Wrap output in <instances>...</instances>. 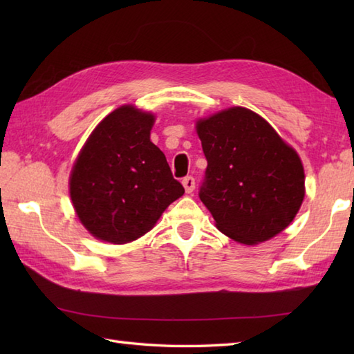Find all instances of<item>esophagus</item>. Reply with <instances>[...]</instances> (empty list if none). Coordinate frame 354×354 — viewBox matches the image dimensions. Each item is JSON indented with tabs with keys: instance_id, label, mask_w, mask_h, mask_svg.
I'll list each match as a JSON object with an SVG mask.
<instances>
[{
	"instance_id": "obj_1",
	"label": "esophagus",
	"mask_w": 354,
	"mask_h": 354,
	"mask_svg": "<svg viewBox=\"0 0 354 354\" xmlns=\"http://www.w3.org/2000/svg\"><path fill=\"white\" fill-rule=\"evenodd\" d=\"M183 185H184V189H185V192L187 193H192L193 190H194V178L193 176H185L184 179H183Z\"/></svg>"
}]
</instances>
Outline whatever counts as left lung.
Returning a JSON list of instances; mask_svg holds the SVG:
<instances>
[{"label": "left lung", "instance_id": "8db88e82", "mask_svg": "<svg viewBox=\"0 0 354 354\" xmlns=\"http://www.w3.org/2000/svg\"><path fill=\"white\" fill-rule=\"evenodd\" d=\"M207 158L199 198L216 227L243 245L272 239L297 216L304 199V169L265 118L230 108L199 120Z\"/></svg>", "mask_w": 354, "mask_h": 354}]
</instances>
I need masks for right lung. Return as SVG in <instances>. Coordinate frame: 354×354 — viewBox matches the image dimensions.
I'll return each mask as SVG.
<instances>
[{"instance_id":"obj_1","label":"right lung","mask_w":354,"mask_h":354,"mask_svg":"<svg viewBox=\"0 0 354 354\" xmlns=\"http://www.w3.org/2000/svg\"><path fill=\"white\" fill-rule=\"evenodd\" d=\"M155 117L131 104L112 111L82 147L70 176L74 209L97 239L127 243L152 230L184 194L165 155L150 141Z\"/></svg>"}]
</instances>
